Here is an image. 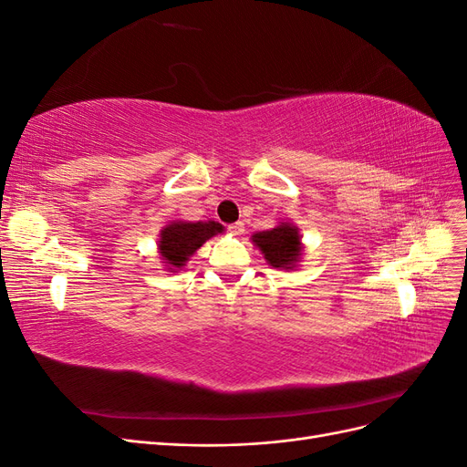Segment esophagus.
I'll return each instance as SVG.
<instances>
[{
	"mask_svg": "<svg viewBox=\"0 0 467 467\" xmlns=\"http://www.w3.org/2000/svg\"><path fill=\"white\" fill-rule=\"evenodd\" d=\"M234 235H244V232H245V223L244 222H235V223H232L230 228H228Z\"/></svg>",
	"mask_w": 467,
	"mask_h": 467,
	"instance_id": "1",
	"label": "esophagus"
}]
</instances>
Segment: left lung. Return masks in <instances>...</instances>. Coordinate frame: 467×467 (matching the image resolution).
Wrapping results in <instances>:
<instances>
[{
    "label": "left lung",
    "instance_id": "1",
    "mask_svg": "<svg viewBox=\"0 0 467 467\" xmlns=\"http://www.w3.org/2000/svg\"><path fill=\"white\" fill-rule=\"evenodd\" d=\"M251 242L273 268L278 271H294L302 261L304 244L300 230L288 220L278 222L275 228L251 235Z\"/></svg>",
    "mask_w": 467,
    "mask_h": 467
}]
</instances>
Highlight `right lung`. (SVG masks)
<instances>
[{
  "label": "right lung",
  "instance_id": "add662e5",
  "mask_svg": "<svg viewBox=\"0 0 467 467\" xmlns=\"http://www.w3.org/2000/svg\"><path fill=\"white\" fill-rule=\"evenodd\" d=\"M223 234V225L208 222H187L173 220L163 225L158 239V253L165 271L177 273L189 263V259L199 251L208 239Z\"/></svg>",
  "mask_w": 467,
  "mask_h": 467
}]
</instances>
